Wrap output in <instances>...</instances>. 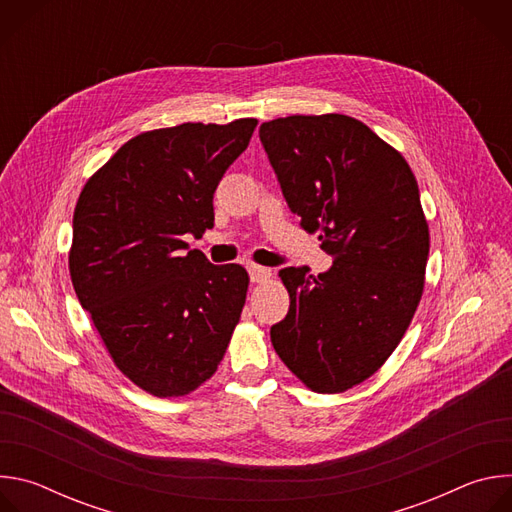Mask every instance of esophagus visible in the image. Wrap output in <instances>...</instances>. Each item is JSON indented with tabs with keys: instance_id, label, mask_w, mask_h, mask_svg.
<instances>
[{
	"instance_id": "esophagus-1",
	"label": "esophagus",
	"mask_w": 512,
	"mask_h": 512,
	"mask_svg": "<svg viewBox=\"0 0 512 512\" xmlns=\"http://www.w3.org/2000/svg\"><path fill=\"white\" fill-rule=\"evenodd\" d=\"M247 269H249V275H251V281H253V283H263V281H267V279L271 277V269H267V267L249 265Z\"/></svg>"
}]
</instances>
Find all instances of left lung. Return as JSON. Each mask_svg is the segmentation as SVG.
<instances>
[{"label": "left lung", "instance_id": "left-lung-1", "mask_svg": "<svg viewBox=\"0 0 512 512\" xmlns=\"http://www.w3.org/2000/svg\"><path fill=\"white\" fill-rule=\"evenodd\" d=\"M291 212L332 255L326 273L279 271L287 316L271 326L285 367L316 393L375 375L419 306L429 227L405 158L362 121L289 115L259 127Z\"/></svg>", "mask_w": 512, "mask_h": 512}]
</instances>
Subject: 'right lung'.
<instances>
[{"instance_id": "1", "label": "right lung", "mask_w": 512, "mask_h": 512, "mask_svg": "<svg viewBox=\"0 0 512 512\" xmlns=\"http://www.w3.org/2000/svg\"><path fill=\"white\" fill-rule=\"evenodd\" d=\"M255 127L247 117L139 133L79 196L72 285L115 367L156 397H182L210 379L239 324L245 267L184 253L182 237L214 227V190Z\"/></svg>"}]
</instances>
